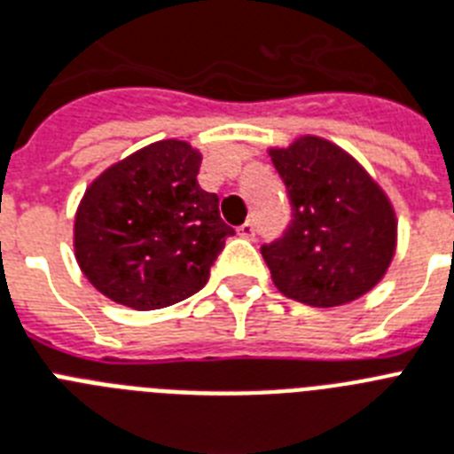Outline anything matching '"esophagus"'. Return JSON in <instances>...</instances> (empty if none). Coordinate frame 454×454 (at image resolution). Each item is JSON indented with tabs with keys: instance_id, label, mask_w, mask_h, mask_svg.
Listing matches in <instances>:
<instances>
[{
	"instance_id": "34e87169",
	"label": "esophagus",
	"mask_w": 454,
	"mask_h": 454,
	"mask_svg": "<svg viewBox=\"0 0 454 454\" xmlns=\"http://www.w3.org/2000/svg\"><path fill=\"white\" fill-rule=\"evenodd\" d=\"M254 223L253 220H246V223L241 224V227H239V230H236V234L241 236V239H254Z\"/></svg>"
}]
</instances>
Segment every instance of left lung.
I'll list each match as a JSON object with an SVG mask.
<instances>
[{
    "label": "left lung",
    "mask_w": 454,
    "mask_h": 454,
    "mask_svg": "<svg viewBox=\"0 0 454 454\" xmlns=\"http://www.w3.org/2000/svg\"><path fill=\"white\" fill-rule=\"evenodd\" d=\"M269 155L292 206L286 234L262 246L273 286L316 309L373 290L396 248L395 208L380 185L327 138L299 137Z\"/></svg>",
    "instance_id": "8db88e82"
}]
</instances>
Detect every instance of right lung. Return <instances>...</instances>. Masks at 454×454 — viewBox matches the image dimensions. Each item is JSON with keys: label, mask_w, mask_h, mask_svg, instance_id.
<instances>
[{"label": "right lung", "mask_w": 454, "mask_h": 454, "mask_svg": "<svg viewBox=\"0 0 454 454\" xmlns=\"http://www.w3.org/2000/svg\"><path fill=\"white\" fill-rule=\"evenodd\" d=\"M201 155L178 138L145 145L85 190L74 250L85 278L115 303L155 310L192 297L234 234L218 194L197 183Z\"/></svg>", "instance_id": "add662e5"}]
</instances>
